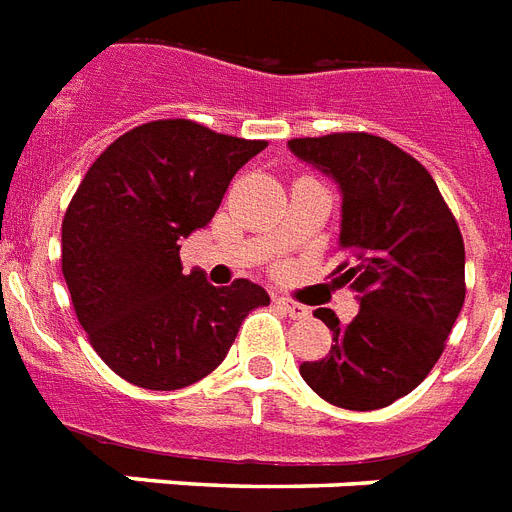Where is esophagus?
<instances>
[{
    "label": "esophagus",
    "instance_id": "esophagus-1",
    "mask_svg": "<svg viewBox=\"0 0 512 512\" xmlns=\"http://www.w3.org/2000/svg\"><path fill=\"white\" fill-rule=\"evenodd\" d=\"M275 304L277 309H282V312L288 314V317H293V320H304V317H309V309H306L304 304H296V301H290V298L285 296H275Z\"/></svg>",
    "mask_w": 512,
    "mask_h": 512
}]
</instances>
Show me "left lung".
I'll list each match as a JSON object with an SVG mask.
<instances>
[{
  "instance_id": "8db88e82",
  "label": "left lung",
  "mask_w": 512,
  "mask_h": 512,
  "mask_svg": "<svg viewBox=\"0 0 512 512\" xmlns=\"http://www.w3.org/2000/svg\"><path fill=\"white\" fill-rule=\"evenodd\" d=\"M290 153L341 190V285L357 290L359 314L333 333L301 378L343 410H378L418 388L439 362L465 301V245L433 177L402 147L365 132L290 140Z\"/></svg>"
}]
</instances>
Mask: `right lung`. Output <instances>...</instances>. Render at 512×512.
Wrapping results in <instances>:
<instances>
[{
    "label": "right lung",
    "instance_id": "add662e5",
    "mask_svg": "<svg viewBox=\"0 0 512 512\" xmlns=\"http://www.w3.org/2000/svg\"><path fill=\"white\" fill-rule=\"evenodd\" d=\"M267 147L169 118L118 137L63 219V277L100 359L134 386L174 391L222 365L269 293L251 280L214 288L182 272L179 248L214 219L237 169Z\"/></svg>",
    "mask_w": 512,
    "mask_h": 512
}]
</instances>
